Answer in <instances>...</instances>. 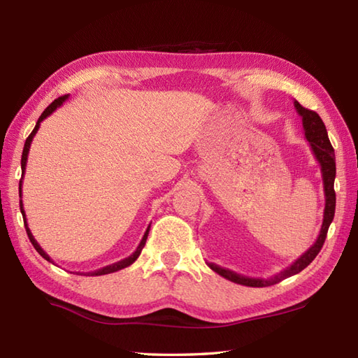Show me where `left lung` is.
Here are the masks:
<instances>
[{
    "label": "left lung",
    "mask_w": 358,
    "mask_h": 358,
    "mask_svg": "<svg viewBox=\"0 0 358 358\" xmlns=\"http://www.w3.org/2000/svg\"><path fill=\"white\" fill-rule=\"evenodd\" d=\"M294 106L299 115L301 117L303 121V131H305L306 140L309 141L310 150L315 157V159L320 164V171H322V178H323V189H324V212H323V224L320 234L315 240V243L310 246L305 254H303L300 258L287 266L286 269L278 272L277 275L269 277V278H252V277H246L241 275V273L234 272L231 269H224L222 266H218L215 263H208L209 268L217 272L218 275L224 277L226 280L234 281L237 285L243 286H250V287H266V286H272L280 283L281 280H285L287 277H292L295 273L301 272L303 269L313 263L317 254L320 252L323 248V243L326 240V234H328L329 226L334 220V214H336V191H334V180H336V154H334L332 144L329 141L328 131H326V126L323 123V120L320 118L317 112L305 109L299 101H294Z\"/></svg>",
    "instance_id": "1"
}]
</instances>
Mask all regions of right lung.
<instances>
[{
  "mask_svg": "<svg viewBox=\"0 0 358 358\" xmlns=\"http://www.w3.org/2000/svg\"><path fill=\"white\" fill-rule=\"evenodd\" d=\"M67 98H69V95H64V96H59V98H57L55 101H52L48 108H45V110L41 113V117L38 118V121H36V124H35V127H34V131L30 132V135L27 136V140H26V143H24V149H22V155H21V171H22V175H21V181H20V196H21V185H22V177H24V172H26V166H27V155H29V149H30V144H32V140H34V136H35V134L38 132V129H40V124H41V121L43 120H45L48 118L52 112H55L59 106H62ZM20 209H21V214H22V220H24V226H26V232H27V235H29V240H30V243H32L34 245V248L36 249V252L40 254L43 258H45V260L48 262H50V263H53L52 262V258L44 252V249L38 245L36 243V240L34 238V235H32V232H30V229H29V226H27V218H26V212H24V208H22V200H20ZM149 229H150V224L148 226V229H146V232H144V235H143V238H141V241H140V245L136 246V249H135V252L132 254V255H129L127 258H123V260H120V262H117V263H112V264H109V266H104V268H101V269H96V271H94V272H87V273H85V275H106V273H112V272H117V271H120V269H124V268H127V266H131L136 258L140 257V254H141V250H143V248H144V245H146V240H148V234H149Z\"/></svg>",
  "mask_w": 358,
  "mask_h": 358,
  "instance_id": "right-lung-1",
  "label": "right lung"
}]
</instances>
